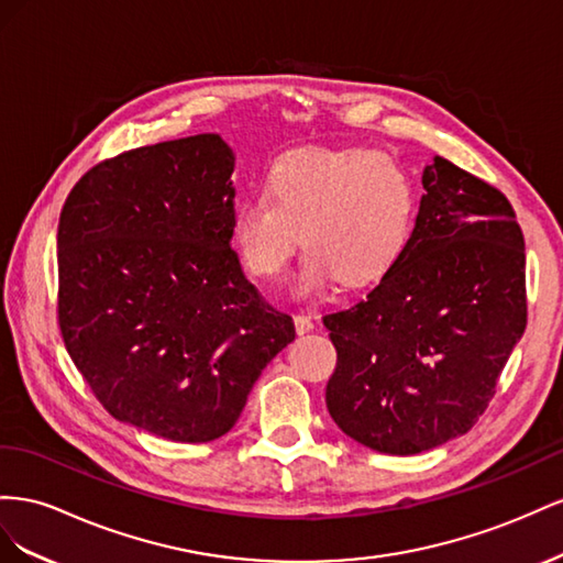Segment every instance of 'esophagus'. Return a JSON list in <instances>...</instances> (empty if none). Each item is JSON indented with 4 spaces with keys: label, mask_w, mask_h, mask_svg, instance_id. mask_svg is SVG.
<instances>
[{
    "label": "esophagus",
    "mask_w": 563,
    "mask_h": 563,
    "mask_svg": "<svg viewBox=\"0 0 563 563\" xmlns=\"http://www.w3.org/2000/svg\"><path fill=\"white\" fill-rule=\"evenodd\" d=\"M295 330H297L299 334L311 332V330H313V318L307 316V313H297V316H295Z\"/></svg>",
    "instance_id": "obj_1"
}]
</instances>
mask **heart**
Instances as JSON below:
<instances>
[{
    "mask_svg": "<svg viewBox=\"0 0 563 563\" xmlns=\"http://www.w3.org/2000/svg\"><path fill=\"white\" fill-rule=\"evenodd\" d=\"M417 217V188L398 159L363 148H299L271 163L264 198L233 212L231 240L260 280L290 264L301 240L295 290L325 292L340 278L365 285L404 256Z\"/></svg>",
    "mask_w": 563,
    "mask_h": 563,
    "instance_id": "1",
    "label": "heart"
}]
</instances>
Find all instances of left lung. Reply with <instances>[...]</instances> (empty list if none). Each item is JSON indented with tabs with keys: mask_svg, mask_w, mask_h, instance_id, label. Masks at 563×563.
<instances>
[{
	"mask_svg": "<svg viewBox=\"0 0 563 563\" xmlns=\"http://www.w3.org/2000/svg\"><path fill=\"white\" fill-rule=\"evenodd\" d=\"M410 243L371 295L323 318L325 404L346 437L415 455L467 433L526 330L523 233L509 200L433 157Z\"/></svg>",
	"mask_w": 563,
	"mask_h": 563,
	"instance_id": "8db88e82",
	"label": "left lung"
}]
</instances>
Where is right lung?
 Returning a JSON list of instances; mask_svg holds the SVG:
<instances>
[{
  "label": "right lung",
  "instance_id": "add662e5",
  "mask_svg": "<svg viewBox=\"0 0 563 563\" xmlns=\"http://www.w3.org/2000/svg\"><path fill=\"white\" fill-rule=\"evenodd\" d=\"M235 155L219 134L141 146L75 184L58 221V325L120 422L176 443L231 431L295 340L231 250Z\"/></svg>",
  "mask_w": 563,
  "mask_h": 563
}]
</instances>
